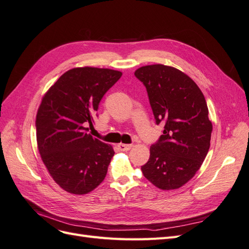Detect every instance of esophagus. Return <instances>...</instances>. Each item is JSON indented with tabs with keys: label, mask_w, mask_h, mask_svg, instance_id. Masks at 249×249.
<instances>
[{
	"label": "esophagus",
	"mask_w": 249,
	"mask_h": 249,
	"mask_svg": "<svg viewBox=\"0 0 249 249\" xmlns=\"http://www.w3.org/2000/svg\"><path fill=\"white\" fill-rule=\"evenodd\" d=\"M132 144H124V143H119L118 147L120 150H123V152H126V150H130L132 148Z\"/></svg>",
	"instance_id": "34e87169"
}]
</instances>
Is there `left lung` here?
<instances>
[{
	"mask_svg": "<svg viewBox=\"0 0 249 249\" xmlns=\"http://www.w3.org/2000/svg\"><path fill=\"white\" fill-rule=\"evenodd\" d=\"M135 76L146 88L157 124H164L142 173L159 189H178L195 176L209 152L213 125L206 99L196 83L172 66H141Z\"/></svg>",
	"mask_w": 249,
	"mask_h": 249,
	"instance_id": "1",
	"label": "left lung"
}]
</instances>
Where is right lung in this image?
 <instances>
[{"label": "right lung", "instance_id": "add662e5", "mask_svg": "<svg viewBox=\"0 0 249 249\" xmlns=\"http://www.w3.org/2000/svg\"><path fill=\"white\" fill-rule=\"evenodd\" d=\"M123 72L74 67L43 95L36 115V139L50 176L63 190L87 194L106 177L114 149L88 134L104 94Z\"/></svg>", "mask_w": 249, "mask_h": 249}]
</instances>
